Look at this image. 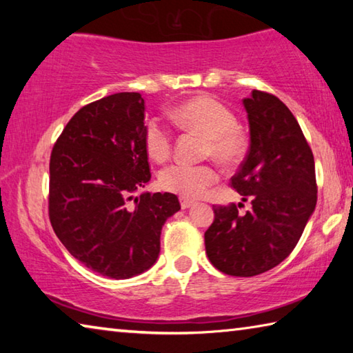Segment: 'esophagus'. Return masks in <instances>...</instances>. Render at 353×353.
<instances>
[{
    "label": "esophagus",
    "mask_w": 353,
    "mask_h": 353,
    "mask_svg": "<svg viewBox=\"0 0 353 353\" xmlns=\"http://www.w3.org/2000/svg\"><path fill=\"white\" fill-rule=\"evenodd\" d=\"M191 205H193V201L185 199V198H182V199H181V207L183 208V210H187V208H190Z\"/></svg>",
    "instance_id": "obj_1"
}]
</instances>
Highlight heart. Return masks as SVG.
<instances>
[{
    "label": "heart",
    "mask_w": 353,
    "mask_h": 353,
    "mask_svg": "<svg viewBox=\"0 0 353 353\" xmlns=\"http://www.w3.org/2000/svg\"><path fill=\"white\" fill-rule=\"evenodd\" d=\"M170 118L179 128L205 135V154L221 163H236L246 149V137L236 126L235 115L216 99L208 97L188 99L170 110ZM145 148L155 162L168 159L171 134L159 119H151L146 124ZM216 179L218 172L210 165L174 163L160 172V185L187 199L204 196Z\"/></svg>",
    "instance_id": "b5f03b06"
}]
</instances>
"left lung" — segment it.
Listing matches in <instances>:
<instances>
[{
    "mask_svg": "<svg viewBox=\"0 0 353 353\" xmlns=\"http://www.w3.org/2000/svg\"><path fill=\"white\" fill-rule=\"evenodd\" d=\"M250 145L232 187L250 199L238 207H213L205 232V252L221 272L259 276L280 265L312 218L316 207L314 159L291 110L274 94L254 90L243 99Z\"/></svg>",
    "mask_w": 353,
    "mask_h": 353,
    "instance_id": "left-lung-1",
    "label": "left lung"
}]
</instances>
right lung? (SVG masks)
I'll list each match as a JSON object with an SVG mask.
<instances>
[{"instance_id":"right-lung-1","label":"right lung","mask_w":353,"mask_h":353,"mask_svg":"<svg viewBox=\"0 0 353 353\" xmlns=\"http://www.w3.org/2000/svg\"><path fill=\"white\" fill-rule=\"evenodd\" d=\"M145 129L141 94L115 93L76 112L51 152L52 229L76 260L117 280L157 261L165 221L181 210L172 193L135 196L151 181Z\"/></svg>"}]
</instances>
